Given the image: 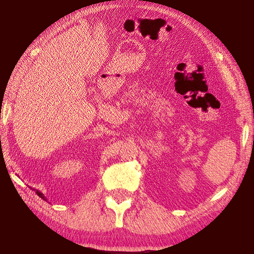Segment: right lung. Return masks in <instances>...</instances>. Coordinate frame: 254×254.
I'll return each instance as SVG.
<instances>
[{
	"label": "right lung",
	"instance_id": "obj_1",
	"mask_svg": "<svg viewBox=\"0 0 254 254\" xmlns=\"http://www.w3.org/2000/svg\"><path fill=\"white\" fill-rule=\"evenodd\" d=\"M33 190H36V189H33ZM36 192H37V195H38V196H39V197H41V198H42V199H45V200H47V198H46V197H45V195H44V194H42V192H41V191H39V190H36Z\"/></svg>",
	"mask_w": 254,
	"mask_h": 254
}]
</instances>
